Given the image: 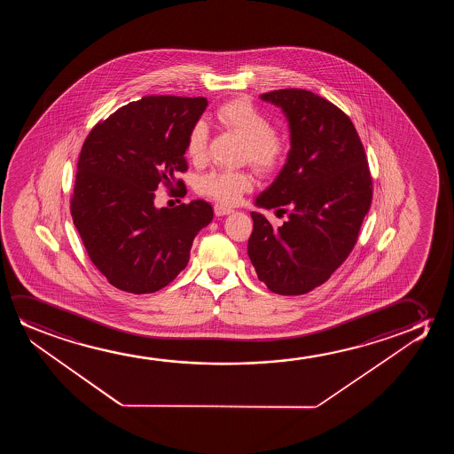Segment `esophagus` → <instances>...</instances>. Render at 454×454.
I'll return each instance as SVG.
<instances>
[{"label": "esophagus", "instance_id": "esophagus-1", "mask_svg": "<svg viewBox=\"0 0 454 454\" xmlns=\"http://www.w3.org/2000/svg\"><path fill=\"white\" fill-rule=\"evenodd\" d=\"M214 212H215L217 217H223V215H230L231 212L234 211L231 207H226V206L215 205L214 206Z\"/></svg>", "mask_w": 454, "mask_h": 454}]
</instances>
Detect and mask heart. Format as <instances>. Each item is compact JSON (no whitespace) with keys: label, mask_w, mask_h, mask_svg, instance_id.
<instances>
[{"label":"heart","mask_w":454,"mask_h":454,"mask_svg":"<svg viewBox=\"0 0 454 454\" xmlns=\"http://www.w3.org/2000/svg\"><path fill=\"white\" fill-rule=\"evenodd\" d=\"M218 122L245 143L243 158L259 172L270 174L279 168L286 143L273 131L270 119L248 99H234L220 106L215 113ZM209 131L205 122L192 125L186 139V155L191 161L205 160ZM253 186L245 172L212 170L197 180L199 192L209 195L224 205H234Z\"/></svg>","instance_id":"obj_1"}]
</instances>
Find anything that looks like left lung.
Masks as SVG:
<instances>
[{"mask_svg": "<svg viewBox=\"0 0 454 454\" xmlns=\"http://www.w3.org/2000/svg\"><path fill=\"white\" fill-rule=\"evenodd\" d=\"M261 99L286 114L290 152L254 205L291 212L278 228L251 212L249 261L270 292L304 294L329 279L354 249L372 201L371 172L352 121L329 100L296 88Z\"/></svg>", "mask_w": 454, "mask_h": 454, "instance_id": "left-lung-1", "label": "left lung"}]
</instances>
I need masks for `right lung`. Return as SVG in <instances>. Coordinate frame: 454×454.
Here are the masks:
<instances>
[{
	"instance_id": "add662e5",
	"label": "right lung",
	"mask_w": 454,
	"mask_h": 454,
	"mask_svg": "<svg viewBox=\"0 0 454 454\" xmlns=\"http://www.w3.org/2000/svg\"><path fill=\"white\" fill-rule=\"evenodd\" d=\"M205 98L149 96L90 131L81 150L71 215L88 255L122 292L161 290L184 270L195 236L211 223L203 200L156 207L155 191L183 186L186 139Z\"/></svg>"
}]
</instances>
